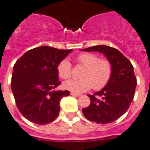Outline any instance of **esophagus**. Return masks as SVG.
Wrapping results in <instances>:
<instances>
[{
    "label": "esophagus",
    "mask_w": 150,
    "mask_h": 150,
    "mask_svg": "<svg viewBox=\"0 0 150 150\" xmlns=\"http://www.w3.org/2000/svg\"><path fill=\"white\" fill-rule=\"evenodd\" d=\"M71 95L72 96H75V97H79V96H81V94H78V93H75V92H71Z\"/></svg>",
    "instance_id": "34e87169"
}]
</instances>
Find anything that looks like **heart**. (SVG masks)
<instances>
[{
  "mask_svg": "<svg viewBox=\"0 0 150 150\" xmlns=\"http://www.w3.org/2000/svg\"><path fill=\"white\" fill-rule=\"evenodd\" d=\"M79 64L86 67L81 74V79L69 80L63 83V88L75 93L87 92L93 88L99 90L106 86L110 80L112 68L107 60H100L99 57L92 53H82L77 57ZM59 77L68 79L71 76V64L68 59H63L57 66Z\"/></svg>",
  "mask_w": 150,
  "mask_h": 150,
  "instance_id": "b5f03b06",
  "label": "heart"
}]
</instances>
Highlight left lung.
I'll return each instance as SVG.
<instances>
[{
	"label": "left lung",
	"mask_w": 150,
	"mask_h": 150,
	"mask_svg": "<svg viewBox=\"0 0 150 150\" xmlns=\"http://www.w3.org/2000/svg\"><path fill=\"white\" fill-rule=\"evenodd\" d=\"M81 51L103 53L112 64V72L108 84L94 95H88L91 103L82 109V113L88 120L98 124L110 123L126 112L134 98L137 81L133 66L114 47L102 45Z\"/></svg>",
	"instance_id": "obj_1"
}]
</instances>
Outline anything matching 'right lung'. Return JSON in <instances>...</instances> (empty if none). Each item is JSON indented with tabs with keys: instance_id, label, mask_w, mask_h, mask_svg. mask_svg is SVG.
<instances>
[{
	"instance_id": "1",
	"label": "right lung",
	"mask_w": 150,
	"mask_h": 150,
	"mask_svg": "<svg viewBox=\"0 0 150 150\" xmlns=\"http://www.w3.org/2000/svg\"><path fill=\"white\" fill-rule=\"evenodd\" d=\"M72 50L41 46L25 52L13 68L11 90L20 112L38 125L50 123L60 111L61 99L69 91L54 90L60 85L57 66Z\"/></svg>"
}]
</instances>
